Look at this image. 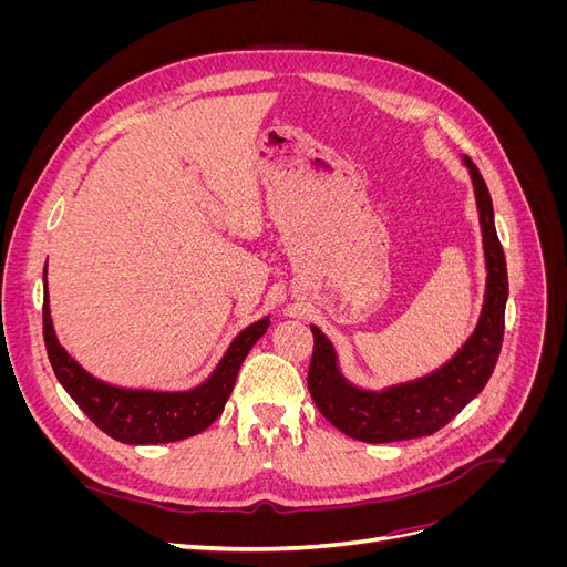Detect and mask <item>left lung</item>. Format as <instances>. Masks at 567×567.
<instances>
[{"label": "left lung", "mask_w": 567, "mask_h": 567, "mask_svg": "<svg viewBox=\"0 0 567 567\" xmlns=\"http://www.w3.org/2000/svg\"><path fill=\"white\" fill-rule=\"evenodd\" d=\"M466 165L473 177L480 229H483L487 293L475 333L452 362L421 381L390 388L385 392L357 390L338 373L331 342L317 326H312L315 350L310 371H307V390H310L321 416L348 437L381 444L433 435L487 385L496 367L504 340V310L508 298L506 260L494 229L487 184L468 158Z\"/></svg>", "instance_id": "1"}]
</instances>
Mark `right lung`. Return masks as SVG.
Instances as JSON below:
<instances>
[{
    "instance_id": "right-lung-1",
    "label": "right lung",
    "mask_w": 567,
    "mask_h": 567,
    "mask_svg": "<svg viewBox=\"0 0 567 567\" xmlns=\"http://www.w3.org/2000/svg\"><path fill=\"white\" fill-rule=\"evenodd\" d=\"M42 326L51 369L63 390L71 394L99 431L125 444H163L203 433L221 414L234 390L238 369L250 348L269 329V319L255 321L238 333L210 379L188 392L123 390L101 383L80 369L71 354L59 346L47 300L42 307Z\"/></svg>"
}]
</instances>
